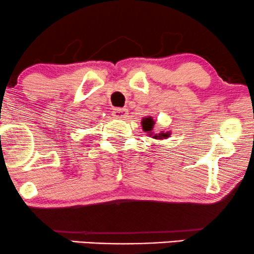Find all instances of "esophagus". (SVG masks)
<instances>
[{
    "label": "esophagus",
    "instance_id": "obj_1",
    "mask_svg": "<svg viewBox=\"0 0 254 254\" xmlns=\"http://www.w3.org/2000/svg\"><path fill=\"white\" fill-rule=\"evenodd\" d=\"M113 118L117 119H125L127 117V110H115L112 112Z\"/></svg>",
    "mask_w": 254,
    "mask_h": 254
}]
</instances>
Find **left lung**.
Masks as SVG:
<instances>
[{
    "instance_id": "1",
    "label": "left lung",
    "mask_w": 254,
    "mask_h": 254,
    "mask_svg": "<svg viewBox=\"0 0 254 254\" xmlns=\"http://www.w3.org/2000/svg\"><path fill=\"white\" fill-rule=\"evenodd\" d=\"M142 130L147 132V135L154 139H165L171 136V131H160L159 133H154V125H155V121L151 116H147L143 117L141 121Z\"/></svg>"
}]
</instances>
